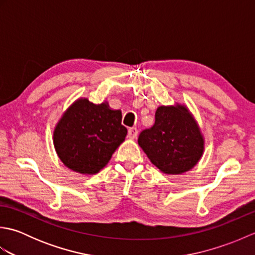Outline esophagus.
Wrapping results in <instances>:
<instances>
[{
	"instance_id": "1",
	"label": "esophagus",
	"mask_w": 255,
	"mask_h": 255,
	"mask_svg": "<svg viewBox=\"0 0 255 255\" xmlns=\"http://www.w3.org/2000/svg\"><path fill=\"white\" fill-rule=\"evenodd\" d=\"M138 136V129L136 127H132V128H129L128 129V137L134 139Z\"/></svg>"
}]
</instances>
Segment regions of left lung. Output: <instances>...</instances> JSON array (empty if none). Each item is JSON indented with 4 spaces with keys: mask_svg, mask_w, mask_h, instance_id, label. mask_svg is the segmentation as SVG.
I'll return each instance as SVG.
<instances>
[{
    "mask_svg": "<svg viewBox=\"0 0 255 255\" xmlns=\"http://www.w3.org/2000/svg\"><path fill=\"white\" fill-rule=\"evenodd\" d=\"M138 143L150 161L165 174H182L197 163L204 139L185 106H160L152 127L139 134Z\"/></svg>",
    "mask_w": 255,
    "mask_h": 255,
    "instance_id": "left-lung-1",
    "label": "left lung"
}]
</instances>
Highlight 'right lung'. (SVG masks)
<instances>
[{
  "instance_id": "1",
  "label": "right lung",
  "mask_w": 255,
  "mask_h": 255,
  "mask_svg": "<svg viewBox=\"0 0 255 255\" xmlns=\"http://www.w3.org/2000/svg\"><path fill=\"white\" fill-rule=\"evenodd\" d=\"M127 134L122 112L106 103L93 104L81 99L68 108L53 132L59 158L69 169L95 174L111 160Z\"/></svg>"
}]
</instances>
